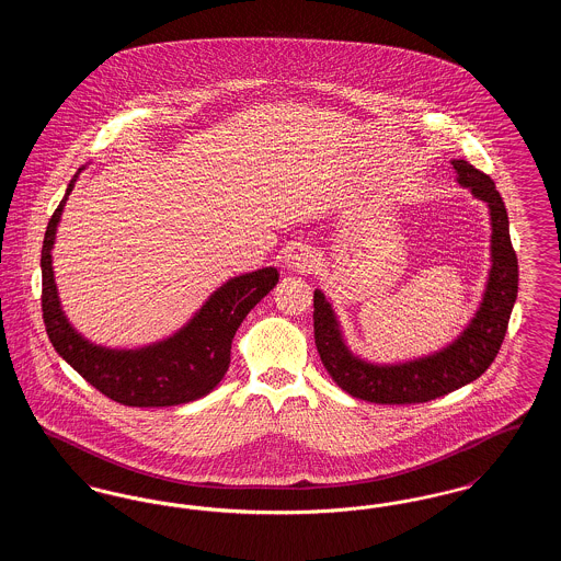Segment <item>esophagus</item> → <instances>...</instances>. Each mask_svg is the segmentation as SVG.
<instances>
[{
  "label": "esophagus",
  "instance_id": "34e87169",
  "mask_svg": "<svg viewBox=\"0 0 561 561\" xmlns=\"http://www.w3.org/2000/svg\"><path fill=\"white\" fill-rule=\"evenodd\" d=\"M286 267L296 273H309L316 267V252L307 243H294L286 254Z\"/></svg>",
  "mask_w": 561,
  "mask_h": 561
}]
</instances>
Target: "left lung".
<instances>
[{"instance_id": "1", "label": "left lung", "mask_w": 561, "mask_h": 561, "mask_svg": "<svg viewBox=\"0 0 561 561\" xmlns=\"http://www.w3.org/2000/svg\"><path fill=\"white\" fill-rule=\"evenodd\" d=\"M458 183L483 199L492 216V268L480 311L450 347L398 366H374L343 343L339 321L325 296L313 294V332L321 364L332 380L357 400L423 403L469 385L490 368L507 334L517 298V254L511 245L508 216L494 181L469 161L454 160Z\"/></svg>"}]
</instances>
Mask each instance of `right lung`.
<instances>
[{
	"label": "right lung",
	"instance_id": "right-lung-1",
	"mask_svg": "<svg viewBox=\"0 0 561 561\" xmlns=\"http://www.w3.org/2000/svg\"><path fill=\"white\" fill-rule=\"evenodd\" d=\"M78 174L54 210L42 248V311L56 353L94 389L124 405L160 408L208 396L229 368L231 343L241 321L275 288L277 268H259L229 279L181 332L158 345L138 351L96 347L83 341L62 316L50 256L56 225Z\"/></svg>",
	"mask_w": 561,
	"mask_h": 561
}]
</instances>
